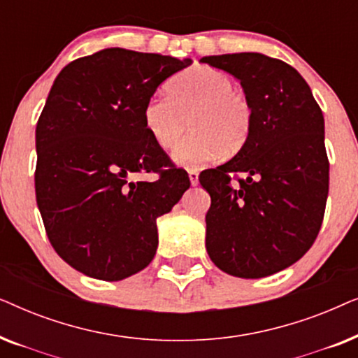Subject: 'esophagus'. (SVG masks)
<instances>
[{"mask_svg":"<svg viewBox=\"0 0 358 358\" xmlns=\"http://www.w3.org/2000/svg\"><path fill=\"white\" fill-rule=\"evenodd\" d=\"M189 180L192 185L199 184V171L197 169H189Z\"/></svg>","mask_w":358,"mask_h":358,"instance_id":"34e87169","label":"esophagus"}]
</instances>
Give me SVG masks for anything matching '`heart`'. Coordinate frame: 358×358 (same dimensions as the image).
Instances as JSON below:
<instances>
[{
  "label": "heart",
  "mask_w": 358,
  "mask_h": 358,
  "mask_svg": "<svg viewBox=\"0 0 358 358\" xmlns=\"http://www.w3.org/2000/svg\"><path fill=\"white\" fill-rule=\"evenodd\" d=\"M167 96L146 101L143 122L161 148H173L187 127L194 131L173 151L176 163L200 166L236 153L251 131V107L234 91V81L212 66H194L168 83Z\"/></svg>",
  "instance_id": "heart-1"
}]
</instances>
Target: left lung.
<instances>
[{
    "label": "left lung",
    "mask_w": 358,
    "mask_h": 358,
    "mask_svg": "<svg viewBox=\"0 0 358 358\" xmlns=\"http://www.w3.org/2000/svg\"><path fill=\"white\" fill-rule=\"evenodd\" d=\"M200 62L241 81L252 115L243 148L199 176L212 199L207 252L229 275H272L305 256L320 233L329 190L324 117L308 83L285 62L257 52ZM233 172L247 174L236 188Z\"/></svg>",
    "instance_id": "8db88e82"
}]
</instances>
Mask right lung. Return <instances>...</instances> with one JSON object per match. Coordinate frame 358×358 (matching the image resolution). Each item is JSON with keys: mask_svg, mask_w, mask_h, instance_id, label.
I'll list each match as a JSON object with an SVG mask.
<instances>
[{"mask_svg": "<svg viewBox=\"0 0 358 358\" xmlns=\"http://www.w3.org/2000/svg\"><path fill=\"white\" fill-rule=\"evenodd\" d=\"M192 60L112 47L60 71L36 129V197L53 249L68 266L117 282L158 248L156 220L190 187L143 122L146 101ZM136 172H159L155 183Z\"/></svg>", "mask_w": 358, "mask_h": 358, "instance_id": "right-lung-1", "label": "right lung"}]
</instances>
